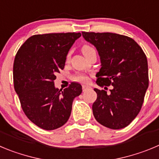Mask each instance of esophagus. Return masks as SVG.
Returning a JSON list of instances; mask_svg holds the SVG:
<instances>
[{"instance_id": "34e87169", "label": "esophagus", "mask_w": 159, "mask_h": 159, "mask_svg": "<svg viewBox=\"0 0 159 159\" xmlns=\"http://www.w3.org/2000/svg\"><path fill=\"white\" fill-rule=\"evenodd\" d=\"M90 88L89 86H87V85H83V91H86L87 90H88Z\"/></svg>"}]
</instances>
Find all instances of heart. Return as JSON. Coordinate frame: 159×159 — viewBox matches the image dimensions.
Wrapping results in <instances>:
<instances>
[{
    "mask_svg": "<svg viewBox=\"0 0 159 159\" xmlns=\"http://www.w3.org/2000/svg\"><path fill=\"white\" fill-rule=\"evenodd\" d=\"M93 49L91 46H88V45H84L82 47V52L84 54H86L87 53L90 52L91 50H92ZM68 57H69V53H68ZM75 81H77V82H80V83H87L88 81V77L85 75H83V74H76L73 76L72 78Z\"/></svg>",
    "mask_w": 159,
    "mask_h": 159,
    "instance_id": "1",
    "label": "heart"
}]
</instances>
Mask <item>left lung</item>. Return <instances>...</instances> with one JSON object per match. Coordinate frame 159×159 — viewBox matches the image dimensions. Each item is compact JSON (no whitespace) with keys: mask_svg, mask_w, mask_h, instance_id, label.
Masks as SVG:
<instances>
[{"mask_svg":"<svg viewBox=\"0 0 159 159\" xmlns=\"http://www.w3.org/2000/svg\"><path fill=\"white\" fill-rule=\"evenodd\" d=\"M94 45L101 60L96 74L100 87L113 86L110 94L94 88V118L111 129L125 128L139 113L148 87V65L142 48L132 39L113 33L82 32ZM106 88V87H105Z\"/></svg>","mask_w":159,"mask_h":159,"instance_id":"left-lung-1","label":"left lung"}]
</instances>
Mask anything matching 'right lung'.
<instances>
[{
	"mask_svg": "<svg viewBox=\"0 0 159 159\" xmlns=\"http://www.w3.org/2000/svg\"><path fill=\"white\" fill-rule=\"evenodd\" d=\"M80 33H52L29 38L19 49L13 65L14 88L27 118L38 127L53 130L68 121L74 98L82 86L72 83L56 88V74L64 69L70 48Z\"/></svg>",
	"mask_w": 159,
	"mask_h": 159,
	"instance_id": "add662e5",
	"label": "right lung"
}]
</instances>
